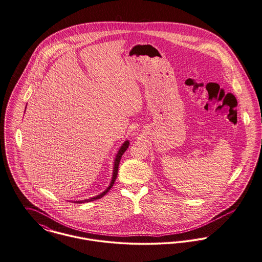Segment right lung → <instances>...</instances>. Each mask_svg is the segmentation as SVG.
Listing matches in <instances>:
<instances>
[{"instance_id":"1","label":"right lung","mask_w":262,"mask_h":262,"mask_svg":"<svg viewBox=\"0 0 262 262\" xmlns=\"http://www.w3.org/2000/svg\"><path fill=\"white\" fill-rule=\"evenodd\" d=\"M128 146H129V141H125L124 144L121 146V148L119 149V151H118V153H117V155H116V158H115V162H114V170H113V177H112V180H111V183H110V185H109V187L106 189V190L104 191L103 193H101L100 195H98V196H95V197H92V198H90V199H86V200H82V201H74L75 203H85V202H90V201H94L96 199H100L101 197H103L108 191L111 189V187L113 186V184H114V182H115V180H116V178H117V174H118V168H119V163L120 160H121V157H122V155L124 154V152L127 150V148H128Z\"/></svg>"}]
</instances>
